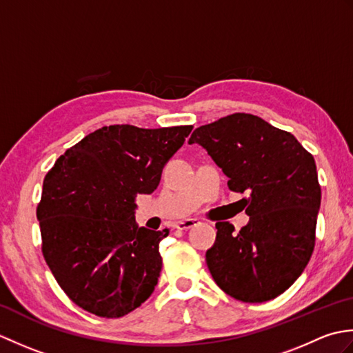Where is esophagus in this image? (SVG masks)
I'll return each mask as SVG.
<instances>
[{"label":"esophagus","mask_w":353,"mask_h":353,"mask_svg":"<svg viewBox=\"0 0 353 353\" xmlns=\"http://www.w3.org/2000/svg\"><path fill=\"white\" fill-rule=\"evenodd\" d=\"M197 224H200V221H199L197 219H186V220H183V221H179V223L176 224V228H177L179 230H188V229L196 228Z\"/></svg>","instance_id":"34e87169"}]
</instances>
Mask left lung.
I'll return each mask as SVG.
<instances>
[{"label": "left lung", "mask_w": 353, "mask_h": 353, "mask_svg": "<svg viewBox=\"0 0 353 353\" xmlns=\"http://www.w3.org/2000/svg\"><path fill=\"white\" fill-rule=\"evenodd\" d=\"M197 142L243 199L249 223L215 224L206 264L215 283L245 303L272 301L302 274L316 244L321 201L316 161L290 132L250 114H232L200 125Z\"/></svg>", "instance_id": "1"}]
</instances>
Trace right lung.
I'll list each match as a JSON object with an SVG mask.
<instances>
[{"instance_id": "obj_1", "label": "right lung", "mask_w": 353, "mask_h": 353, "mask_svg": "<svg viewBox=\"0 0 353 353\" xmlns=\"http://www.w3.org/2000/svg\"><path fill=\"white\" fill-rule=\"evenodd\" d=\"M192 125L139 129L115 124L89 133L43 179L36 215L43 258L71 301L118 319L152 296L168 229L134 221V199L152 194Z\"/></svg>"}]
</instances>
